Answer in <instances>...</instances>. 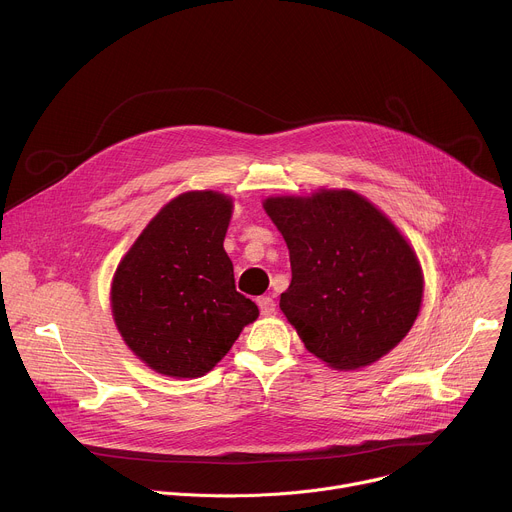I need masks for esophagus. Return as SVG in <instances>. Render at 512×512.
I'll return each instance as SVG.
<instances>
[{
	"label": "esophagus",
	"mask_w": 512,
	"mask_h": 512,
	"mask_svg": "<svg viewBox=\"0 0 512 512\" xmlns=\"http://www.w3.org/2000/svg\"><path fill=\"white\" fill-rule=\"evenodd\" d=\"M257 304H259L261 316H271V314H275V302H273L271 298L263 296V298H259V300H257Z\"/></svg>",
	"instance_id": "esophagus-1"
}]
</instances>
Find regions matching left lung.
I'll list each match as a JSON object with an SVG mask.
<instances>
[{
  "label": "left lung",
  "instance_id": "left-lung-1",
  "mask_svg": "<svg viewBox=\"0 0 512 512\" xmlns=\"http://www.w3.org/2000/svg\"><path fill=\"white\" fill-rule=\"evenodd\" d=\"M289 249L279 308L332 369H360L411 330L423 296L413 249L369 200L350 190L267 198Z\"/></svg>",
  "mask_w": 512,
  "mask_h": 512
}]
</instances>
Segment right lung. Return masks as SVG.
Here are the masks:
<instances>
[{
    "instance_id": "obj_1",
    "label": "right lung",
    "mask_w": 512,
    "mask_h": 512,
    "mask_svg": "<svg viewBox=\"0 0 512 512\" xmlns=\"http://www.w3.org/2000/svg\"><path fill=\"white\" fill-rule=\"evenodd\" d=\"M233 202L218 192H186L145 227L117 267L115 324L154 371L196 379L208 373L259 310L239 294L223 241Z\"/></svg>"
}]
</instances>
